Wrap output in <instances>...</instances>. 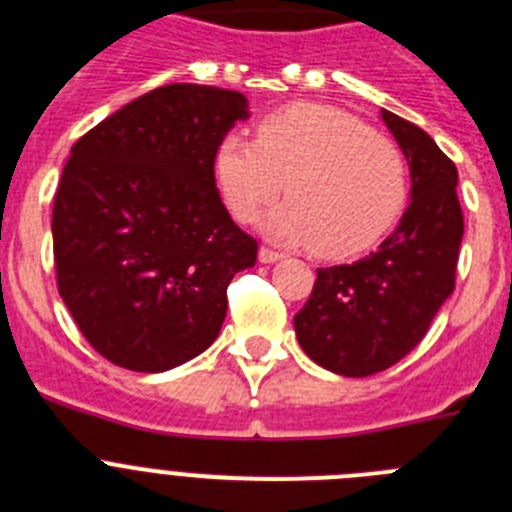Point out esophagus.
Returning a JSON list of instances; mask_svg holds the SVG:
<instances>
[{
	"label": "esophagus",
	"mask_w": 512,
	"mask_h": 512,
	"mask_svg": "<svg viewBox=\"0 0 512 512\" xmlns=\"http://www.w3.org/2000/svg\"><path fill=\"white\" fill-rule=\"evenodd\" d=\"M279 259H282V253L274 251V248H266V246L259 248V261H261V264H277Z\"/></svg>",
	"instance_id": "obj_1"
}]
</instances>
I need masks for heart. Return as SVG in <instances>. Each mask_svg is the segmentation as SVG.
Here are the masks:
<instances>
[{"label": "heart", "instance_id": "b5f03b06", "mask_svg": "<svg viewBox=\"0 0 512 512\" xmlns=\"http://www.w3.org/2000/svg\"><path fill=\"white\" fill-rule=\"evenodd\" d=\"M264 217L282 243L323 256H354L379 241L405 205L408 169L387 135L323 104H292L264 117L256 140L228 133L215 148V182L235 220Z\"/></svg>", "mask_w": 512, "mask_h": 512}]
</instances>
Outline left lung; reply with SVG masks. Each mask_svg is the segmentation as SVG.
I'll list each match as a JSON object with an SVG mask.
<instances>
[{"instance_id": "left-lung-1", "label": "left lung", "mask_w": 512, "mask_h": 512, "mask_svg": "<svg viewBox=\"0 0 512 512\" xmlns=\"http://www.w3.org/2000/svg\"><path fill=\"white\" fill-rule=\"evenodd\" d=\"M410 166V205L377 251L354 264L318 269L295 315L302 351L343 377H369L408 356L456 284L464 215L456 166L431 135L382 110Z\"/></svg>"}]
</instances>
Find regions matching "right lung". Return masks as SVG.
<instances>
[{
	"instance_id": "right-lung-1",
	"label": "right lung",
	"mask_w": 512,
	"mask_h": 512,
	"mask_svg": "<svg viewBox=\"0 0 512 512\" xmlns=\"http://www.w3.org/2000/svg\"><path fill=\"white\" fill-rule=\"evenodd\" d=\"M248 99L166 84L81 135L53 202L58 292L94 351L130 372L200 356L228 312V284L256 264L215 187V148Z\"/></svg>"
}]
</instances>
